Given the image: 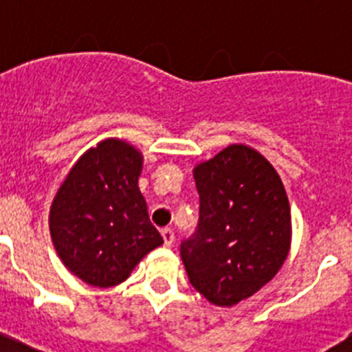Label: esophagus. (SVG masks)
<instances>
[{"label":"esophagus","mask_w":352,"mask_h":352,"mask_svg":"<svg viewBox=\"0 0 352 352\" xmlns=\"http://www.w3.org/2000/svg\"><path fill=\"white\" fill-rule=\"evenodd\" d=\"M162 238H164V243H166V247H170V245L174 243V231H173V229H169V227L162 229Z\"/></svg>","instance_id":"1"}]
</instances>
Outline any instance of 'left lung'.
Returning <instances> with one entry per match:
<instances>
[{"mask_svg":"<svg viewBox=\"0 0 352 352\" xmlns=\"http://www.w3.org/2000/svg\"><path fill=\"white\" fill-rule=\"evenodd\" d=\"M199 223L182 243L188 280L210 303L232 307L282 268L291 208L280 176L259 151L231 144L194 169Z\"/></svg>","mask_w":352,"mask_h":352,"instance_id":"obj_1","label":"left lung"}]
</instances>
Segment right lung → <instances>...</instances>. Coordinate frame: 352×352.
Listing matches in <instances>:
<instances>
[{
    "mask_svg": "<svg viewBox=\"0 0 352 352\" xmlns=\"http://www.w3.org/2000/svg\"><path fill=\"white\" fill-rule=\"evenodd\" d=\"M141 170V151L121 139H105L76 162L54 195L52 243L65 266L86 284H121L164 243L139 190Z\"/></svg>",
    "mask_w": 352,
    "mask_h": 352,
    "instance_id": "obj_1",
    "label": "right lung"
}]
</instances>
